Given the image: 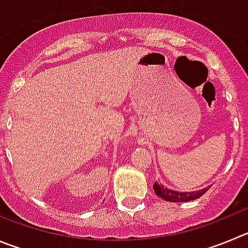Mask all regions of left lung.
<instances>
[{
  "label": "left lung",
  "mask_w": 248,
  "mask_h": 248,
  "mask_svg": "<svg viewBox=\"0 0 248 248\" xmlns=\"http://www.w3.org/2000/svg\"><path fill=\"white\" fill-rule=\"evenodd\" d=\"M153 188H154V192L158 197L163 198L164 201H168V202H189V201L197 200L201 196L205 193L208 191V188L200 189V191H194V192H179V191H173V189L166 188L161 184H158V182H154L153 185Z\"/></svg>",
  "instance_id": "obj_1"
}]
</instances>
